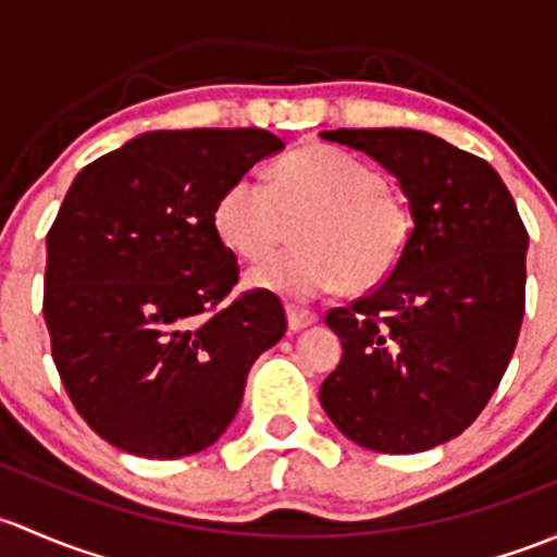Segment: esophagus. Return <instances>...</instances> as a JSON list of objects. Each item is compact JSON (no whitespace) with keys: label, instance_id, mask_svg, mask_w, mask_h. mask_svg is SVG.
I'll return each mask as SVG.
<instances>
[{"label":"esophagus","instance_id":"34e87169","mask_svg":"<svg viewBox=\"0 0 557 557\" xmlns=\"http://www.w3.org/2000/svg\"><path fill=\"white\" fill-rule=\"evenodd\" d=\"M286 319H289V330L297 332V330H306V326H311L319 317L313 311H308V308L286 306Z\"/></svg>","mask_w":557,"mask_h":557}]
</instances>
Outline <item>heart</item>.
<instances>
[{
    "label": "heart",
    "mask_w": 557,
    "mask_h": 557,
    "mask_svg": "<svg viewBox=\"0 0 557 557\" xmlns=\"http://www.w3.org/2000/svg\"><path fill=\"white\" fill-rule=\"evenodd\" d=\"M297 221L298 246L265 258L249 284L289 300L341 286L372 289L403 262L412 238L410 206L381 171L332 147H302L276 160L271 185L244 174L222 190L214 231L240 260H260Z\"/></svg>",
    "instance_id": "heart-1"
}]
</instances>
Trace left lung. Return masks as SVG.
<instances>
[{"mask_svg": "<svg viewBox=\"0 0 557 557\" xmlns=\"http://www.w3.org/2000/svg\"><path fill=\"white\" fill-rule=\"evenodd\" d=\"M319 136L397 176L412 214L397 271L326 313L343 357L321 383V407L362 448H437L483 412L512 359L529 233L493 165L440 136L412 128Z\"/></svg>", "mask_w": 557, "mask_h": 557, "instance_id": "8db88e82", "label": "left lung"}]
</instances>
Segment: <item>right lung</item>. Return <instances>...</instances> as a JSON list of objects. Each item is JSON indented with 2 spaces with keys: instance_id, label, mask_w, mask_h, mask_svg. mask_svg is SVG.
Segmentation results:
<instances>
[{
  "instance_id": "add662e5",
  "label": "right lung",
  "mask_w": 557,
  "mask_h": 557,
  "mask_svg": "<svg viewBox=\"0 0 557 557\" xmlns=\"http://www.w3.org/2000/svg\"><path fill=\"white\" fill-rule=\"evenodd\" d=\"M260 128L150 131L74 176L48 233L45 324L64 388L99 437L141 458L209 448L249 367L284 337L273 292L238 284L214 206L257 160Z\"/></svg>"
}]
</instances>
